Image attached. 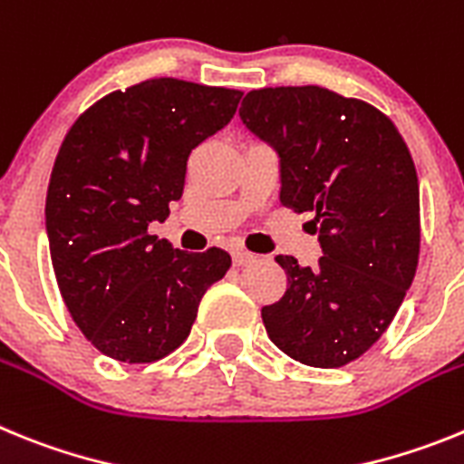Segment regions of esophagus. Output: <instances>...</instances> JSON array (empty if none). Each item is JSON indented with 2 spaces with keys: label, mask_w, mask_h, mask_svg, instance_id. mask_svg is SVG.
<instances>
[{
  "label": "esophagus",
  "mask_w": 464,
  "mask_h": 464,
  "mask_svg": "<svg viewBox=\"0 0 464 464\" xmlns=\"http://www.w3.org/2000/svg\"><path fill=\"white\" fill-rule=\"evenodd\" d=\"M249 261H255V255L247 252V249H233V264L236 266H245Z\"/></svg>",
  "instance_id": "esophagus-1"
}]
</instances>
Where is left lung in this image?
I'll return each instance as SVG.
<instances>
[{"label": "left lung", "mask_w": 464, "mask_h": 464, "mask_svg": "<svg viewBox=\"0 0 464 464\" xmlns=\"http://www.w3.org/2000/svg\"><path fill=\"white\" fill-rule=\"evenodd\" d=\"M249 130L280 156V203L313 212L317 264L276 256L282 299L261 308L268 338L301 364L336 369L376 343L420 255V191L404 137L373 104L322 86L249 91Z\"/></svg>", "instance_id": "8db88e82"}]
</instances>
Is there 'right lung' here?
Segmentation results:
<instances>
[{
	"instance_id": "right-lung-1",
	"label": "right lung",
	"mask_w": 464,
	"mask_h": 464,
	"mask_svg": "<svg viewBox=\"0 0 464 464\" xmlns=\"http://www.w3.org/2000/svg\"><path fill=\"white\" fill-rule=\"evenodd\" d=\"M243 92L172 76L114 91L64 135L46 193L55 280L72 320L111 360L149 364L187 341L219 247L188 255L149 236L182 198L193 149L233 119Z\"/></svg>"
}]
</instances>
